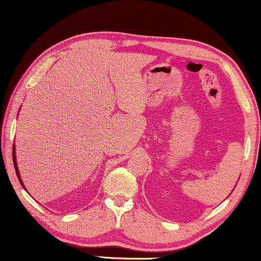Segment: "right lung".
Wrapping results in <instances>:
<instances>
[{"mask_svg":"<svg viewBox=\"0 0 261 261\" xmlns=\"http://www.w3.org/2000/svg\"><path fill=\"white\" fill-rule=\"evenodd\" d=\"M15 144H14V148H12V159H14V165H15V170H16V174H17V177H18V179H19V182H20V184H21V187H23L24 189H25V187H24V184H23V182H21V178H20V175H19V170H18V167H17V161H16V153H15ZM26 190V189H25Z\"/></svg>","mask_w":261,"mask_h":261,"instance_id":"1","label":"right lung"}]
</instances>
